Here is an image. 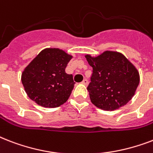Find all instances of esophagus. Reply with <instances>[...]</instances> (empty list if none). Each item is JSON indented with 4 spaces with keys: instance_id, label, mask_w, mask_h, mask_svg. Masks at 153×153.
Masks as SVG:
<instances>
[{
    "instance_id": "1",
    "label": "esophagus",
    "mask_w": 153,
    "mask_h": 153,
    "mask_svg": "<svg viewBox=\"0 0 153 153\" xmlns=\"http://www.w3.org/2000/svg\"><path fill=\"white\" fill-rule=\"evenodd\" d=\"M82 83L85 85V86H87L88 85V80L87 79H83V81L82 82Z\"/></svg>"
}]
</instances>
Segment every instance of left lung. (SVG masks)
Here are the masks:
<instances>
[{
    "label": "left lung",
    "instance_id": "left-lung-1",
    "mask_svg": "<svg viewBox=\"0 0 153 153\" xmlns=\"http://www.w3.org/2000/svg\"><path fill=\"white\" fill-rule=\"evenodd\" d=\"M93 68L87 90L91 102L104 110L126 105L140 82L139 72L121 53L105 51L97 57L85 55Z\"/></svg>",
    "mask_w": 153,
    "mask_h": 153
}]
</instances>
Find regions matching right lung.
I'll use <instances>...</instances> for the list:
<instances>
[{
	"label": "right lung",
	"instance_id": "right-lung-1",
	"mask_svg": "<svg viewBox=\"0 0 153 153\" xmlns=\"http://www.w3.org/2000/svg\"><path fill=\"white\" fill-rule=\"evenodd\" d=\"M72 59L59 48H46L25 67L21 82L30 99L47 108L67 102L74 88L73 75L65 69Z\"/></svg>",
	"mask_w": 153,
	"mask_h": 153
}]
</instances>
